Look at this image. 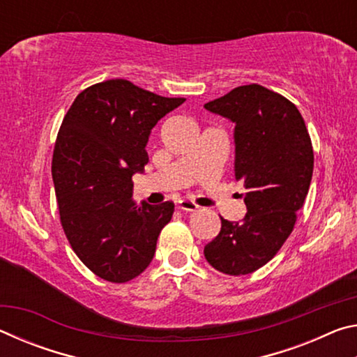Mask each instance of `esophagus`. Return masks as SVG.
I'll use <instances>...</instances> for the list:
<instances>
[{"label":"esophagus","mask_w":357,"mask_h":357,"mask_svg":"<svg viewBox=\"0 0 357 357\" xmlns=\"http://www.w3.org/2000/svg\"><path fill=\"white\" fill-rule=\"evenodd\" d=\"M178 208L183 209V211H197L200 206H198V204H195L193 202H190V200H185V198H183V200L178 202Z\"/></svg>","instance_id":"esophagus-1"}]
</instances>
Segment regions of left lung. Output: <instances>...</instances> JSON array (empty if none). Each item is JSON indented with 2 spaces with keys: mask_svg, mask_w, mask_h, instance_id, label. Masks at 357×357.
Listing matches in <instances>:
<instances>
[{
  "mask_svg": "<svg viewBox=\"0 0 357 357\" xmlns=\"http://www.w3.org/2000/svg\"><path fill=\"white\" fill-rule=\"evenodd\" d=\"M204 108L234 124V178L247 206L241 222L220 217L204 258L223 274L245 275L273 259L293 231L312 181V140L296 105L261 84L234 88Z\"/></svg>",
  "mask_w": 357,
  "mask_h": 357,
  "instance_id": "8db88e82",
  "label": "left lung"
}]
</instances>
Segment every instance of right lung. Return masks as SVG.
<instances>
[{
	"label": "right lung",
	"mask_w": 357,
	"mask_h": 357,
	"mask_svg": "<svg viewBox=\"0 0 357 357\" xmlns=\"http://www.w3.org/2000/svg\"><path fill=\"white\" fill-rule=\"evenodd\" d=\"M184 100L114 78L84 89L66 113L52 160L59 215L77 257L100 279L129 282L153 261L174 204H137L132 176L148 164L157 121Z\"/></svg>",
	"instance_id": "1"
}]
</instances>
